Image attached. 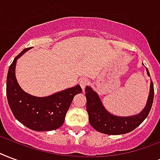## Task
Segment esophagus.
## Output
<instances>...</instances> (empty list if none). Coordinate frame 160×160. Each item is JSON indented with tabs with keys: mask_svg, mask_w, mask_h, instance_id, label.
I'll return each instance as SVG.
<instances>
[{
	"mask_svg": "<svg viewBox=\"0 0 160 160\" xmlns=\"http://www.w3.org/2000/svg\"><path fill=\"white\" fill-rule=\"evenodd\" d=\"M79 83H80V85L81 86L82 90H85V86H86V85L89 84V81H88V80H87V79H85V78H83V79L80 80Z\"/></svg>",
	"mask_w": 160,
	"mask_h": 160,
	"instance_id": "1",
	"label": "esophagus"
}]
</instances>
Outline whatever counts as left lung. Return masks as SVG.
<instances>
[{
  "mask_svg": "<svg viewBox=\"0 0 160 160\" xmlns=\"http://www.w3.org/2000/svg\"><path fill=\"white\" fill-rule=\"evenodd\" d=\"M147 74L150 76L148 69ZM86 110L89 115V122L96 131L108 135H119L128 133L138 128L147 118L153 105V81L150 82V90L147 104L142 112L137 115L130 117H118L108 112L105 109L99 96L91 87H85Z\"/></svg>",
  "mask_w": 160,
  "mask_h": 160,
  "instance_id": "left-lung-1",
  "label": "left lung"
}]
</instances>
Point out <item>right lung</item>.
Returning a JSON list of instances; mask_svg holds the SVG:
<instances>
[{
	"instance_id": "add662e5",
	"label": "right lung",
	"mask_w": 160,
	"mask_h": 160,
	"mask_svg": "<svg viewBox=\"0 0 160 160\" xmlns=\"http://www.w3.org/2000/svg\"><path fill=\"white\" fill-rule=\"evenodd\" d=\"M30 48L18 54L10 65L7 79V96L13 115L27 128L34 131H51L63 125L67 112L75 95L82 89L75 87L45 97L29 95L18 85L15 75L17 60Z\"/></svg>"
}]
</instances>
